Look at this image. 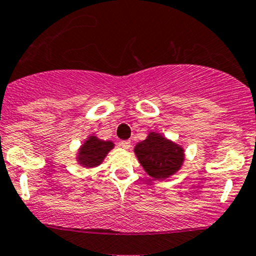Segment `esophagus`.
I'll return each mask as SVG.
<instances>
[{"instance_id":"34e87169","label":"esophagus","mask_w":256,"mask_h":256,"mask_svg":"<svg viewBox=\"0 0 256 256\" xmlns=\"http://www.w3.org/2000/svg\"><path fill=\"white\" fill-rule=\"evenodd\" d=\"M130 144H132L130 140H122L120 143V146H122L123 149H129V148H130Z\"/></svg>"}]
</instances>
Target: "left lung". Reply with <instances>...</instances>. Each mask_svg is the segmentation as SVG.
Segmentation results:
<instances>
[{
  "instance_id": "obj_1",
  "label": "left lung",
  "mask_w": 256,
  "mask_h": 256,
  "mask_svg": "<svg viewBox=\"0 0 256 256\" xmlns=\"http://www.w3.org/2000/svg\"><path fill=\"white\" fill-rule=\"evenodd\" d=\"M134 152L148 175L156 180H165L178 172L185 159L182 146L155 132H150L146 140L139 142Z\"/></svg>"
}]
</instances>
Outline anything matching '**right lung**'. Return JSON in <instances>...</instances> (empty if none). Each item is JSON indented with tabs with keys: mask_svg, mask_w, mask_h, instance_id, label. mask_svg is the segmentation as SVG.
I'll return each instance as SVG.
<instances>
[{
	"mask_svg": "<svg viewBox=\"0 0 256 256\" xmlns=\"http://www.w3.org/2000/svg\"><path fill=\"white\" fill-rule=\"evenodd\" d=\"M114 144L110 140H102L96 136H88V140L84 142L78 152V162L84 168L98 166L107 154L113 149Z\"/></svg>",
	"mask_w": 256,
	"mask_h": 256,
	"instance_id": "right-lung-1",
	"label": "right lung"
}]
</instances>
